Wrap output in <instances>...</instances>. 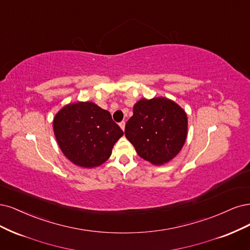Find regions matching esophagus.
Returning a JSON list of instances; mask_svg holds the SVG:
<instances>
[{
    "label": "esophagus",
    "mask_w": 250,
    "mask_h": 250,
    "mask_svg": "<svg viewBox=\"0 0 250 250\" xmlns=\"http://www.w3.org/2000/svg\"><path fill=\"white\" fill-rule=\"evenodd\" d=\"M119 125H120V127L123 128V130L125 131V122H122V123H119Z\"/></svg>",
    "instance_id": "1"
}]
</instances>
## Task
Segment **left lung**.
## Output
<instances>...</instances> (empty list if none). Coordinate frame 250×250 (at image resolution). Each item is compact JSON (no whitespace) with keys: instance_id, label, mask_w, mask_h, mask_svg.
<instances>
[{"instance_id":"1","label":"left lung","mask_w":250,"mask_h":250,"mask_svg":"<svg viewBox=\"0 0 250 250\" xmlns=\"http://www.w3.org/2000/svg\"><path fill=\"white\" fill-rule=\"evenodd\" d=\"M187 115L170 100H141L134 106L125 135L141 158L155 165L179 154L187 137Z\"/></svg>"}]
</instances>
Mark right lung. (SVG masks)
Returning a JSON list of instances; mask_svg holds the SVG:
<instances>
[{"mask_svg":"<svg viewBox=\"0 0 250 250\" xmlns=\"http://www.w3.org/2000/svg\"><path fill=\"white\" fill-rule=\"evenodd\" d=\"M53 125L63 154L82 167L106 162L115 142L124 135L109 111L89 102L67 104L55 116Z\"/></svg>","mask_w":250,"mask_h":250,"instance_id":"right-lung-1","label":"right lung"}]
</instances>
